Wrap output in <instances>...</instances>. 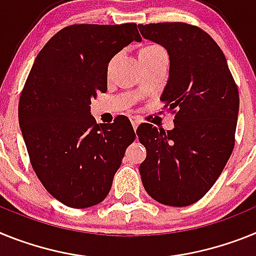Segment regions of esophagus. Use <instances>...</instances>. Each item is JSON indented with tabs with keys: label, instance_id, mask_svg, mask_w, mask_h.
<instances>
[{
	"label": "esophagus",
	"instance_id": "obj_1",
	"mask_svg": "<svg viewBox=\"0 0 256 256\" xmlns=\"http://www.w3.org/2000/svg\"><path fill=\"white\" fill-rule=\"evenodd\" d=\"M130 121H131V124H132V128H134V130H136L138 126H139V124H140V120L138 118V117H135V116H131Z\"/></svg>",
	"mask_w": 256,
	"mask_h": 256
}]
</instances>
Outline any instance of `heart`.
<instances>
[{
  "instance_id": "b5f03b06",
  "label": "heart",
  "mask_w": 256,
  "mask_h": 256,
  "mask_svg": "<svg viewBox=\"0 0 256 256\" xmlns=\"http://www.w3.org/2000/svg\"><path fill=\"white\" fill-rule=\"evenodd\" d=\"M150 54H166L165 48H161L158 45H150V46H146L144 48H142L140 55H150ZM110 66H112V62L108 66V72L110 70Z\"/></svg>"
}]
</instances>
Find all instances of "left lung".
Instances as JSON below:
<instances>
[{
	"instance_id": "1",
	"label": "left lung",
	"mask_w": 256,
	"mask_h": 256,
	"mask_svg": "<svg viewBox=\"0 0 256 256\" xmlns=\"http://www.w3.org/2000/svg\"><path fill=\"white\" fill-rule=\"evenodd\" d=\"M138 26L168 50L170 74L161 100L175 114L172 130L138 128L146 150L142 182L160 204L190 206L210 190L232 154L238 88L223 51L201 28L182 22Z\"/></svg>"
}]
</instances>
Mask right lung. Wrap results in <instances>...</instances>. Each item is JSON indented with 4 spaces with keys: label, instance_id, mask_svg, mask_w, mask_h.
I'll return each mask as SVG.
<instances>
[{
    "label": "right lung",
    "instance_id": "right-lung-1",
    "mask_svg": "<svg viewBox=\"0 0 256 256\" xmlns=\"http://www.w3.org/2000/svg\"><path fill=\"white\" fill-rule=\"evenodd\" d=\"M136 24H73L36 58L19 99V125L30 165L52 197L68 208L100 204L135 131L125 116L98 125L92 98L106 91L108 63L132 41Z\"/></svg>",
    "mask_w": 256,
    "mask_h": 256
}]
</instances>
